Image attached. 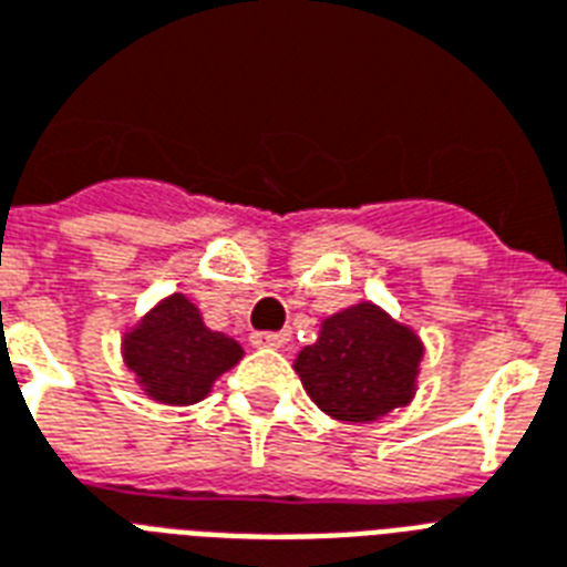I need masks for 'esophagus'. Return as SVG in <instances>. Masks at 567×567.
<instances>
[{
    "label": "esophagus",
    "mask_w": 567,
    "mask_h": 567,
    "mask_svg": "<svg viewBox=\"0 0 567 567\" xmlns=\"http://www.w3.org/2000/svg\"><path fill=\"white\" fill-rule=\"evenodd\" d=\"M285 340H288V334H282V331H256V334H252V347L256 349H282Z\"/></svg>",
    "instance_id": "obj_1"
}]
</instances>
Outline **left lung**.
Listing matches in <instances>:
<instances>
[{"mask_svg": "<svg viewBox=\"0 0 567 567\" xmlns=\"http://www.w3.org/2000/svg\"><path fill=\"white\" fill-rule=\"evenodd\" d=\"M425 347L411 326L375 302H358L320 323L317 343L293 361L311 402L340 422H375L411 404Z\"/></svg>", "mask_w": 567, "mask_h": 567, "instance_id": "obj_1", "label": "left lung"}]
</instances>
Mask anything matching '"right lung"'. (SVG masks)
Wrapping results in <instances>:
<instances>
[{"mask_svg":"<svg viewBox=\"0 0 567 567\" xmlns=\"http://www.w3.org/2000/svg\"><path fill=\"white\" fill-rule=\"evenodd\" d=\"M122 358L148 399L183 408L206 399L244 349L236 338L212 331L186 293H168L124 331Z\"/></svg>","mask_w":567,"mask_h":567,"instance_id":"right-lung-1","label":"right lung"}]
</instances>
